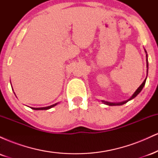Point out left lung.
<instances>
[{"instance_id": "obj_1", "label": "left lung", "mask_w": 158, "mask_h": 158, "mask_svg": "<svg viewBox=\"0 0 158 158\" xmlns=\"http://www.w3.org/2000/svg\"><path fill=\"white\" fill-rule=\"evenodd\" d=\"M145 52H146V50H145ZM148 56H147V53H146V68H148ZM147 74H148V69H147ZM146 79H145V80L143 81V82L142 83V84L140 85V86H139V88H137V90H136V91L135 92V93L133 94V95L131 96V97L130 98V99H128V100H126V101H124V102H117V103L109 102H106V101H103V100L102 101V102L103 103H104V104H106V105H108V106H122V105L125 104V103L128 102V101H129V100H131V99H134V98L137 97V96L138 95V94H139V93H140V91H141V90H142V89H143V87H144L145 84H146Z\"/></svg>"}]
</instances>
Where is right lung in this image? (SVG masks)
I'll return each instance as SVG.
<instances>
[{"mask_svg":"<svg viewBox=\"0 0 158 158\" xmlns=\"http://www.w3.org/2000/svg\"><path fill=\"white\" fill-rule=\"evenodd\" d=\"M57 104L58 103H56V104L52 105V106H50L48 107H43V108H31L33 110H48V109H50V108H52V107L56 106Z\"/></svg>","mask_w":158,"mask_h":158,"instance_id":"1","label":"right lung"}]
</instances>
